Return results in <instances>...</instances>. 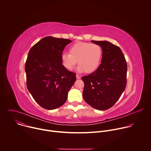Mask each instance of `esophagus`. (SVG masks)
<instances>
[{
  "label": "esophagus",
  "instance_id": "34e87169",
  "mask_svg": "<svg viewBox=\"0 0 151 151\" xmlns=\"http://www.w3.org/2000/svg\"><path fill=\"white\" fill-rule=\"evenodd\" d=\"M76 79H80L81 77V76H79V75H78V74H76Z\"/></svg>",
  "mask_w": 151,
  "mask_h": 151
}]
</instances>
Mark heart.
<instances>
[{
  "instance_id": "heart-1",
  "label": "heart",
  "mask_w": 151,
  "mask_h": 151,
  "mask_svg": "<svg viewBox=\"0 0 151 151\" xmlns=\"http://www.w3.org/2000/svg\"><path fill=\"white\" fill-rule=\"evenodd\" d=\"M70 53L63 52L61 58L63 66L72 70L78 61V70L87 73L95 72L99 67L102 58V48L97 44L87 42H78L69 49Z\"/></svg>"
}]
</instances>
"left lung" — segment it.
<instances>
[{"label":"left lung","instance_id":"left-lung-1","mask_svg":"<svg viewBox=\"0 0 151 151\" xmlns=\"http://www.w3.org/2000/svg\"><path fill=\"white\" fill-rule=\"evenodd\" d=\"M91 42L102 48L101 63L95 72L82 77L83 98L93 108L104 111L116 103L125 89L127 62L118 46L106 40Z\"/></svg>","mask_w":151,"mask_h":151}]
</instances>
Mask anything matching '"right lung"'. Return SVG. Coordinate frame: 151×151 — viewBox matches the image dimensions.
<instances>
[{
    "instance_id": "right-lung-1",
    "label": "right lung",
    "mask_w": 151,
    "mask_h": 151,
    "mask_svg": "<svg viewBox=\"0 0 151 151\" xmlns=\"http://www.w3.org/2000/svg\"><path fill=\"white\" fill-rule=\"evenodd\" d=\"M69 39L45 37L30 50L25 64L26 84L43 108L52 110L64 104L76 81V74L62 64L61 56Z\"/></svg>"
}]
</instances>
